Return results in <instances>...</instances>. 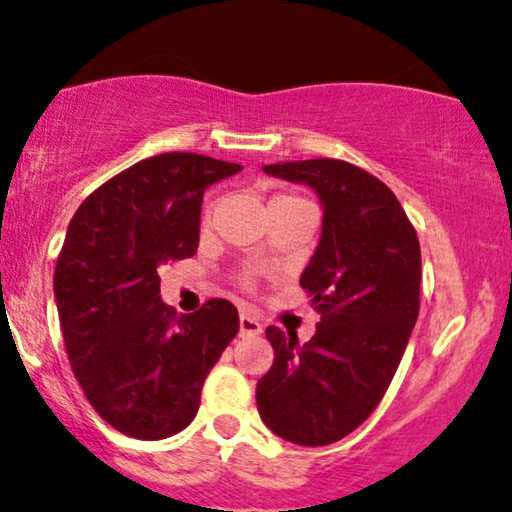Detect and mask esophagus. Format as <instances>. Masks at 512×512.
Segmentation results:
<instances>
[{
  "instance_id": "obj_1",
  "label": "esophagus",
  "mask_w": 512,
  "mask_h": 512,
  "mask_svg": "<svg viewBox=\"0 0 512 512\" xmlns=\"http://www.w3.org/2000/svg\"><path fill=\"white\" fill-rule=\"evenodd\" d=\"M240 336H260L262 334V324H260V319L257 317H252L250 312H243V315H240Z\"/></svg>"
}]
</instances>
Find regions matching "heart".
I'll return each instance as SVG.
<instances>
[{
  "label": "heart",
  "instance_id": "heart-1",
  "mask_svg": "<svg viewBox=\"0 0 512 512\" xmlns=\"http://www.w3.org/2000/svg\"><path fill=\"white\" fill-rule=\"evenodd\" d=\"M279 200H305V197L293 195V193H283V195H276L272 202H279ZM212 212H214V205H209L207 212H205V224H207L209 219H212ZM240 286L252 288V286H255V276H252V274H243V276H240Z\"/></svg>",
  "mask_w": 512,
  "mask_h": 512
}]
</instances>
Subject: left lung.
<instances>
[{
  "instance_id": "1",
  "label": "left lung",
  "mask_w": 512,
  "mask_h": 512,
  "mask_svg": "<svg viewBox=\"0 0 512 512\" xmlns=\"http://www.w3.org/2000/svg\"><path fill=\"white\" fill-rule=\"evenodd\" d=\"M307 183L324 205L322 238L300 286L319 312L317 334L269 326L274 365L257 381V410L281 439L326 446L372 415L420 315V240L393 190L343 159L267 164Z\"/></svg>"
}]
</instances>
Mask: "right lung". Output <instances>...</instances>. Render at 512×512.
Wrapping results in <instances>:
<instances>
[{
	"label": "right lung",
	"mask_w": 512,
	"mask_h": 512,
	"mask_svg": "<svg viewBox=\"0 0 512 512\" xmlns=\"http://www.w3.org/2000/svg\"><path fill=\"white\" fill-rule=\"evenodd\" d=\"M240 169L164 152L109 178L73 214L54 269L61 334L85 398L121 434L157 441L186 429L238 334L224 298L176 317L157 269L195 255L205 188Z\"/></svg>",
	"instance_id": "obj_1"
}]
</instances>
